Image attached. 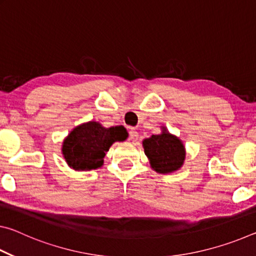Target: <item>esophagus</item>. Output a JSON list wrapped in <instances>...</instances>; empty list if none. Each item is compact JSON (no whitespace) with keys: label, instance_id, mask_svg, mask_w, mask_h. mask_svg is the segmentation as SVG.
Listing matches in <instances>:
<instances>
[{"label":"esophagus","instance_id":"1","mask_svg":"<svg viewBox=\"0 0 256 256\" xmlns=\"http://www.w3.org/2000/svg\"><path fill=\"white\" fill-rule=\"evenodd\" d=\"M130 138H131V140H132L133 142L138 141V133L136 130L132 128L131 131H130Z\"/></svg>","mask_w":256,"mask_h":256}]
</instances>
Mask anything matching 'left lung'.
Listing matches in <instances>:
<instances>
[{
    "instance_id": "1",
    "label": "left lung",
    "mask_w": 256,
    "mask_h": 256,
    "mask_svg": "<svg viewBox=\"0 0 256 256\" xmlns=\"http://www.w3.org/2000/svg\"><path fill=\"white\" fill-rule=\"evenodd\" d=\"M142 144L151 168L159 174L178 170L184 164L186 154L183 142L168 132L166 128H162L160 134L144 138Z\"/></svg>"
}]
</instances>
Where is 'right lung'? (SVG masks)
Wrapping results in <instances>:
<instances>
[{"mask_svg": "<svg viewBox=\"0 0 256 256\" xmlns=\"http://www.w3.org/2000/svg\"><path fill=\"white\" fill-rule=\"evenodd\" d=\"M126 138L124 126L104 128L100 123L92 120L72 130L63 141L62 154L74 170H97L102 166L110 146Z\"/></svg>", "mask_w": 256, "mask_h": 256, "instance_id": "right-lung-1", "label": "right lung"}]
</instances>
